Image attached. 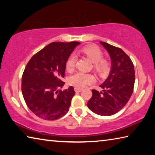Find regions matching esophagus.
Wrapping results in <instances>:
<instances>
[{
    "instance_id": "esophagus-1",
    "label": "esophagus",
    "mask_w": 155,
    "mask_h": 155,
    "mask_svg": "<svg viewBox=\"0 0 155 155\" xmlns=\"http://www.w3.org/2000/svg\"><path fill=\"white\" fill-rule=\"evenodd\" d=\"M74 91L75 92H81V91H82V89L81 88H78V87H74Z\"/></svg>"
}]
</instances>
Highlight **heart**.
Listing matches in <instances>:
<instances>
[{
    "instance_id": "heart-1",
    "label": "heart",
    "mask_w": 155,
    "mask_h": 155,
    "mask_svg": "<svg viewBox=\"0 0 155 155\" xmlns=\"http://www.w3.org/2000/svg\"><path fill=\"white\" fill-rule=\"evenodd\" d=\"M79 51L81 54L85 55L94 63V71L96 72L100 77H105L109 74L111 69V64L108 59L103 58V52L98 46L89 45L80 49ZM75 63L76 57L74 54H71L65 62V70L67 72H71L74 70ZM94 81V77L93 75L81 72L74 73L68 78V83L70 85L79 88L84 87L88 84L93 83Z\"/></svg>"
}]
</instances>
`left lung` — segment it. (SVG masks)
<instances>
[{
    "label": "left lung",
    "instance_id": "left-lung-1",
    "mask_svg": "<svg viewBox=\"0 0 155 155\" xmlns=\"http://www.w3.org/2000/svg\"><path fill=\"white\" fill-rule=\"evenodd\" d=\"M111 59V70L107 80L100 85L103 91L92 90L87 107L95 114L109 116L120 111L132 95L135 80L134 65L121 48L100 41Z\"/></svg>",
    "mask_w": 155,
    "mask_h": 155
}]
</instances>
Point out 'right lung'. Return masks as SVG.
Wrapping results in <instances>:
<instances>
[{"instance_id": "right-lung-1", "label": "right lung", "mask_w": 155, "mask_h": 155, "mask_svg": "<svg viewBox=\"0 0 155 155\" xmlns=\"http://www.w3.org/2000/svg\"><path fill=\"white\" fill-rule=\"evenodd\" d=\"M80 43L52 42L31 57L22 77V92L31 111L40 118L54 120L66 114L75 92L64 85L65 62Z\"/></svg>"}]
</instances>
